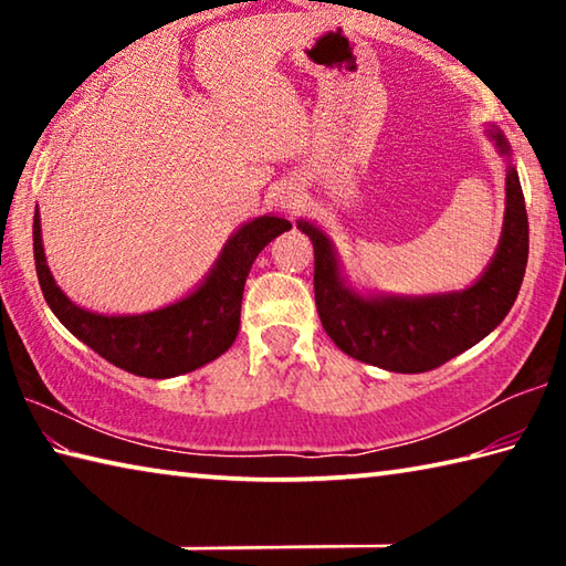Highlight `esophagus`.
Returning <instances> with one entry per match:
<instances>
[{"label": "esophagus", "mask_w": 566, "mask_h": 566, "mask_svg": "<svg viewBox=\"0 0 566 566\" xmlns=\"http://www.w3.org/2000/svg\"><path fill=\"white\" fill-rule=\"evenodd\" d=\"M280 202H282L286 209H296V207H300L302 199H300V195H296L294 187H286V191H282V195H280Z\"/></svg>", "instance_id": "esophagus-1"}]
</instances>
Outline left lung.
I'll list each match as a JSON object with an SVG mask.
<instances>
[{
	"mask_svg": "<svg viewBox=\"0 0 566 566\" xmlns=\"http://www.w3.org/2000/svg\"><path fill=\"white\" fill-rule=\"evenodd\" d=\"M486 137L506 159L504 224L492 262L467 290L424 296L361 294L344 276L324 229L306 219L296 222L314 247V300L322 327L344 354L387 371L417 375L474 347L510 314L530 256V222L510 142L496 124L486 127Z\"/></svg>",
	"mask_w": 566,
	"mask_h": 566,
	"instance_id": "left-lung-1",
	"label": "left lung"
}]
</instances>
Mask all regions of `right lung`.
Listing matches in <instances>:
<instances>
[{"label": "right lung", "mask_w": 566, "mask_h": 566, "mask_svg": "<svg viewBox=\"0 0 566 566\" xmlns=\"http://www.w3.org/2000/svg\"><path fill=\"white\" fill-rule=\"evenodd\" d=\"M292 224L276 214L254 217L227 239L195 292L155 312L99 314L74 304L46 266L40 209L34 212V264L46 304L76 339L114 367L147 379L187 375L232 347L249 270L256 254Z\"/></svg>", "instance_id": "obj_1"}]
</instances>
